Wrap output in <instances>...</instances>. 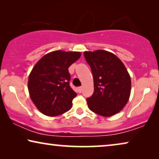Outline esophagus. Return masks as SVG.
Listing matches in <instances>:
<instances>
[{"instance_id":"1","label":"esophagus","mask_w":159,"mask_h":159,"mask_svg":"<svg viewBox=\"0 0 159 159\" xmlns=\"http://www.w3.org/2000/svg\"><path fill=\"white\" fill-rule=\"evenodd\" d=\"M82 90V87H79V88H78V91H79V93H81Z\"/></svg>"}]
</instances>
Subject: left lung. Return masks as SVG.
Masks as SVG:
<instances>
[{"instance_id": "obj_1", "label": "left lung", "mask_w": 159, "mask_h": 159, "mask_svg": "<svg viewBox=\"0 0 159 159\" xmlns=\"http://www.w3.org/2000/svg\"><path fill=\"white\" fill-rule=\"evenodd\" d=\"M94 81V92L87 98L95 114L111 116L125 107L131 92V79L125 65L110 52L98 50L84 53Z\"/></svg>"}]
</instances>
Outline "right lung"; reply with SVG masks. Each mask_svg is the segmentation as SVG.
I'll return each instance as SVG.
<instances>
[{
    "instance_id": "obj_1",
    "label": "right lung",
    "mask_w": 159,
    "mask_h": 159,
    "mask_svg": "<svg viewBox=\"0 0 159 159\" xmlns=\"http://www.w3.org/2000/svg\"><path fill=\"white\" fill-rule=\"evenodd\" d=\"M80 56V52L56 51L43 56L32 69L28 90L32 101L43 114L56 116L71 108L77 93L69 85L68 69Z\"/></svg>"
}]
</instances>
